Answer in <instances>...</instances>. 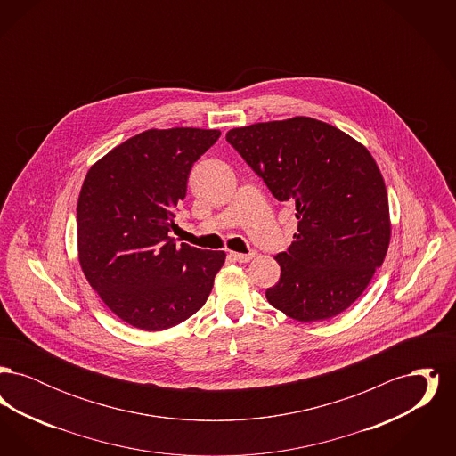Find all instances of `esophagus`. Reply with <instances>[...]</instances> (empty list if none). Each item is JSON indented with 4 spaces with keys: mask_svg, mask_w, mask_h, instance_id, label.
<instances>
[{
    "mask_svg": "<svg viewBox=\"0 0 456 456\" xmlns=\"http://www.w3.org/2000/svg\"><path fill=\"white\" fill-rule=\"evenodd\" d=\"M229 256H231L234 261H239V263H248V261H251L255 258V253H248V255H244V253H234V251H231V253H229Z\"/></svg>",
    "mask_w": 456,
    "mask_h": 456,
    "instance_id": "1",
    "label": "esophagus"
}]
</instances>
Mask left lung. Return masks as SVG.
I'll return each mask as SVG.
<instances>
[{"label":"left lung","instance_id":"left-lung-1","mask_svg":"<svg viewBox=\"0 0 456 456\" xmlns=\"http://www.w3.org/2000/svg\"><path fill=\"white\" fill-rule=\"evenodd\" d=\"M225 140L272 195L297 210L296 240L275 256L282 273L266 289L268 303L304 323L346 311L390 244L387 188L368 149L304 116L234 128Z\"/></svg>","mask_w":456,"mask_h":456}]
</instances>
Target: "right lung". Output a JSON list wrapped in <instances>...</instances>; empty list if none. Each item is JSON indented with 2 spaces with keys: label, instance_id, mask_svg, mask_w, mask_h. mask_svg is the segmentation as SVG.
<instances>
[{
  "label": "right lung",
  "instance_id": "right-lung-1",
  "mask_svg": "<svg viewBox=\"0 0 456 456\" xmlns=\"http://www.w3.org/2000/svg\"><path fill=\"white\" fill-rule=\"evenodd\" d=\"M218 130H149L123 142L84 181L77 205L78 258L92 289L128 325L159 331L207 303L224 251L169 236L196 160Z\"/></svg>",
  "mask_w": 456,
  "mask_h": 456
}]
</instances>
